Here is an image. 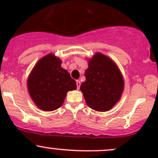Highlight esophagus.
I'll use <instances>...</instances> for the list:
<instances>
[{
    "label": "esophagus",
    "mask_w": 158,
    "mask_h": 158,
    "mask_svg": "<svg viewBox=\"0 0 158 158\" xmlns=\"http://www.w3.org/2000/svg\"><path fill=\"white\" fill-rule=\"evenodd\" d=\"M80 85H81L80 81L76 80V85H77V89H79V88H80Z\"/></svg>",
    "instance_id": "1"
}]
</instances>
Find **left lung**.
I'll return each mask as SVG.
<instances>
[{
	"label": "left lung",
	"mask_w": 158,
	"mask_h": 158,
	"mask_svg": "<svg viewBox=\"0 0 158 158\" xmlns=\"http://www.w3.org/2000/svg\"><path fill=\"white\" fill-rule=\"evenodd\" d=\"M85 81L81 84L87 106L97 111H107L120 100L124 78L116 63L107 56L96 52L88 60Z\"/></svg>",
	"instance_id": "left-lung-1"
}]
</instances>
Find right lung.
<instances>
[{"instance_id": "1", "label": "right lung", "mask_w": 158, "mask_h": 158, "mask_svg": "<svg viewBox=\"0 0 158 158\" xmlns=\"http://www.w3.org/2000/svg\"><path fill=\"white\" fill-rule=\"evenodd\" d=\"M61 63L59 57L49 53L36 63L28 76L30 98L43 111H51L61 107L66 93L76 89V81Z\"/></svg>"}]
</instances>
